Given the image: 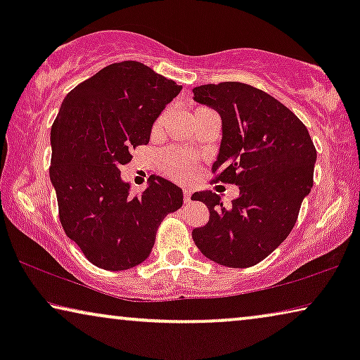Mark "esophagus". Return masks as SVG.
<instances>
[{
	"label": "esophagus",
	"instance_id": "obj_1",
	"mask_svg": "<svg viewBox=\"0 0 360 360\" xmlns=\"http://www.w3.org/2000/svg\"><path fill=\"white\" fill-rule=\"evenodd\" d=\"M184 200H185V203H190V201H191V191L190 190H184Z\"/></svg>",
	"mask_w": 360,
	"mask_h": 360
}]
</instances>
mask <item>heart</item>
<instances>
[{"mask_svg":"<svg viewBox=\"0 0 360 360\" xmlns=\"http://www.w3.org/2000/svg\"><path fill=\"white\" fill-rule=\"evenodd\" d=\"M162 122H164V116H160L159 120H157L155 129H159ZM160 167L167 176L179 181H185L195 174L196 160L195 157L188 155L184 150L169 149L160 155Z\"/></svg>","mask_w":360,"mask_h":360,"instance_id":"b5f03b06","label":"heart"}]
</instances>
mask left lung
<instances>
[{
    "instance_id": "left-lung-1",
    "label": "left lung",
    "mask_w": 360,
    "mask_h": 360,
    "mask_svg": "<svg viewBox=\"0 0 360 360\" xmlns=\"http://www.w3.org/2000/svg\"><path fill=\"white\" fill-rule=\"evenodd\" d=\"M193 100L221 117L216 180L239 185L226 208L213 191H196L210 221L193 229L196 248L224 267L259 264L287 239L313 186L316 149L302 121L267 93L239 82L193 88Z\"/></svg>"
}]
</instances>
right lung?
I'll return each mask as SVG.
<instances>
[{"mask_svg":"<svg viewBox=\"0 0 360 360\" xmlns=\"http://www.w3.org/2000/svg\"><path fill=\"white\" fill-rule=\"evenodd\" d=\"M181 85L141 62L111 63L63 98L51 129V181L62 228L96 267L126 270L149 257L162 219L184 203V191L152 175L141 195L121 179L132 147Z\"/></svg>","mask_w":360,"mask_h":360,"instance_id":"obj_1","label":"right lung"}]
</instances>
